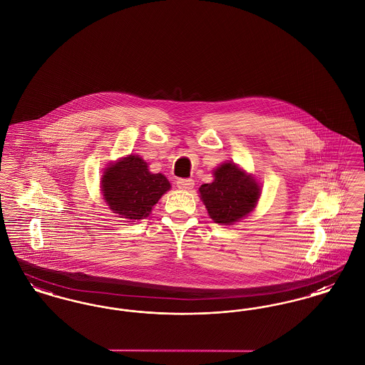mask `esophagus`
<instances>
[{
  "label": "esophagus",
  "instance_id": "obj_1",
  "mask_svg": "<svg viewBox=\"0 0 365 365\" xmlns=\"http://www.w3.org/2000/svg\"><path fill=\"white\" fill-rule=\"evenodd\" d=\"M176 186L180 190H190L194 186V180L192 179H178Z\"/></svg>",
  "mask_w": 365,
  "mask_h": 365
}]
</instances>
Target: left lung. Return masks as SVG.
<instances>
[{"mask_svg": "<svg viewBox=\"0 0 365 365\" xmlns=\"http://www.w3.org/2000/svg\"><path fill=\"white\" fill-rule=\"evenodd\" d=\"M213 182L201 185V200L210 219L219 225H234L256 208L260 186L235 163H223L213 171Z\"/></svg>", "mask_w": 365, "mask_h": 365, "instance_id": "1", "label": "left lung"}]
</instances>
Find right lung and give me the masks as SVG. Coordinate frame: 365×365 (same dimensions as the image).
<instances>
[{"label": "right lung", "mask_w": 365, "mask_h": 365, "mask_svg": "<svg viewBox=\"0 0 365 365\" xmlns=\"http://www.w3.org/2000/svg\"><path fill=\"white\" fill-rule=\"evenodd\" d=\"M101 189L113 213L123 219L140 220L150 215L171 185L164 175L152 174L142 157L130 155L105 168Z\"/></svg>", "instance_id": "add662e5"}]
</instances>
